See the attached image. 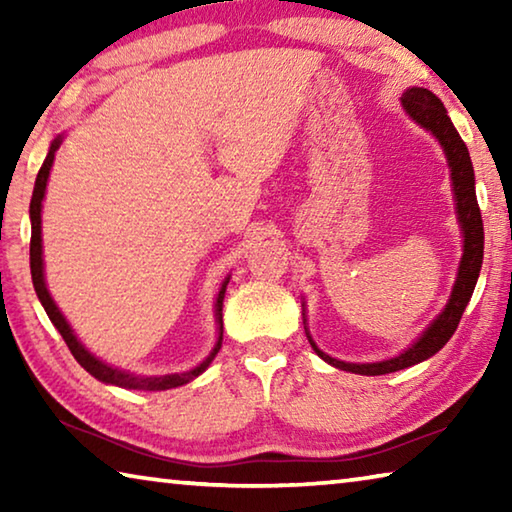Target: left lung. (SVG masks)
Instances as JSON below:
<instances>
[{"instance_id":"obj_1","label":"left lung","mask_w":512,"mask_h":512,"mask_svg":"<svg viewBox=\"0 0 512 512\" xmlns=\"http://www.w3.org/2000/svg\"><path fill=\"white\" fill-rule=\"evenodd\" d=\"M402 103L406 112H409L420 126H424L427 131L436 135L438 142L443 144L449 167H452L456 210H458V219H461L465 246H463L461 266H458V277H456L452 298H449L443 314L433 320V323L427 327V332H424L409 350H404L400 357L379 361V363H345V361L327 357L325 352H320L309 336L311 348L316 350L320 359H325L327 363H332V366L341 370H350V372H357V375H370V377L415 366V363L433 357V354L443 348V345L452 339L458 323H461V316L467 307V302L472 298V291L476 287V280H479V271L483 264V221H481V210H479V203H476V192H474V167H472V160H470V153H467L465 142L461 140V135H458V131L454 128L452 119L447 117L443 101H440L433 92L424 88H411L402 94Z\"/></svg>"}]
</instances>
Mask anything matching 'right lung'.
<instances>
[{"label":"right lung","mask_w":512,"mask_h":512,"mask_svg":"<svg viewBox=\"0 0 512 512\" xmlns=\"http://www.w3.org/2000/svg\"><path fill=\"white\" fill-rule=\"evenodd\" d=\"M60 137L58 140L51 142V149L47 153L45 162H42V167L38 171V178H36V187H33V196H31V277H33V287H36L38 298L42 302V307H45L47 316L51 323L56 325V329L63 336L69 352L74 354V359L81 363V366L90 372L92 377H97L99 381H106V384H115L121 388H135V391H167V388H176V386H183L187 381H192L194 377L201 375V372L210 366V361L216 357V352L221 348V336H223V296H225V287H228V280L223 282V287L219 291V298H216V320H219V341H216L214 350L210 352V357H207L201 366H196L194 370L189 372H180V375H162V377H142V375H133V372H126V370H119V368H112L108 363L99 361L97 357H92V354L83 348L76 339L72 327L67 325V320L60 314L58 307L54 305V300H51L49 291L45 287V275H42V239H40V210H42V198H45V189H47V178H49V169L51 164H54V155L60 146Z\"/></svg>","instance_id":"obj_1"}]
</instances>
